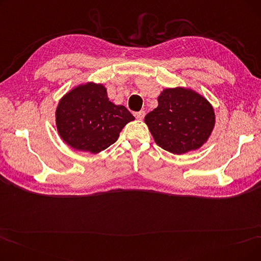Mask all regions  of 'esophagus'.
I'll use <instances>...</instances> for the list:
<instances>
[{
  "mask_svg": "<svg viewBox=\"0 0 261 261\" xmlns=\"http://www.w3.org/2000/svg\"><path fill=\"white\" fill-rule=\"evenodd\" d=\"M134 115H135V117L138 118V119H143L144 116H145V111H140L138 113H135Z\"/></svg>",
  "mask_w": 261,
  "mask_h": 261,
  "instance_id": "obj_1",
  "label": "esophagus"
}]
</instances>
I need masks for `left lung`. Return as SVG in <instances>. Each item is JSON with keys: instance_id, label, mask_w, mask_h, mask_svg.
I'll return each mask as SVG.
<instances>
[{"instance_id": "left-lung-1", "label": "left lung", "mask_w": 261, "mask_h": 261, "mask_svg": "<svg viewBox=\"0 0 261 261\" xmlns=\"http://www.w3.org/2000/svg\"><path fill=\"white\" fill-rule=\"evenodd\" d=\"M159 106L145 116L155 143L173 154L201 148L215 127V112L210 101L187 88L165 89Z\"/></svg>"}]
</instances>
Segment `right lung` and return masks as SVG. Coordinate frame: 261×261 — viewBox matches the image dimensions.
<instances>
[{
    "instance_id": "1",
    "label": "right lung",
    "mask_w": 261,
    "mask_h": 261,
    "mask_svg": "<svg viewBox=\"0 0 261 261\" xmlns=\"http://www.w3.org/2000/svg\"><path fill=\"white\" fill-rule=\"evenodd\" d=\"M134 119L125 106L109 100L103 85L94 82L67 92L56 110V126L63 142L94 154L114 144L122 128Z\"/></svg>"
}]
</instances>
